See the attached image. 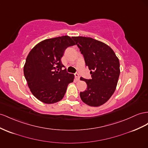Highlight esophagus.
I'll list each match as a JSON object with an SVG mask.
<instances>
[{
  "label": "esophagus",
  "mask_w": 148,
  "mask_h": 148,
  "mask_svg": "<svg viewBox=\"0 0 148 148\" xmlns=\"http://www.w3.org/2000/svg\"><path fill=\"white\" fill-rule=\"evenodd\" d=\"M75 78L76 79H77V81H79V76L78 73H75Z\"/></svg>",
  "instance_id": "34e87169"
}]
</instances>
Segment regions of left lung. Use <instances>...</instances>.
<instances>
[{"label": "left lung", "instance_id": "1", "mask_svg": "<svg viewBox=\"0 0 148 148\" xmlns=\"http://www.w3.org/2000/svg\"><path fill=\"white\" fill-rule=\"evenodd\" d=\"M83 54L85 64L91 74V79L82 77L87 84L86 90L80 92L82 100L90 106L105 103L116 88L120 69L119 59L114 51L105 43L90 37H73Z\"/></svg>", "mask_w": 148, "mask_h": 148}]
</instances>
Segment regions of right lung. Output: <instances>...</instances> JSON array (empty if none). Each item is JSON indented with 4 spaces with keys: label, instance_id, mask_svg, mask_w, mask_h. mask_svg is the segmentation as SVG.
Returning a JSON list of instances; mask_svg holds the SVG:
<instances>
[{
    "label": "right lung",
    "instance_id": "1",
    "mask_svg": "<svg viewBox=\"0 0 148 148\" xmlns=\"http://www.w3.org/2000/svg\"><path fill=\"white\" fill-rule=\"evenodd\" d=\"M75 45L72 38L65 35L44 40L30 50L23 73L30 91L38 100L53 104L64 97L75 76L62 70L61 58L66 48Z\"/></svg>",
    "mask_w": 148,
    "mask_h": 148
}]
</instances>
